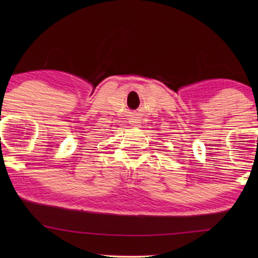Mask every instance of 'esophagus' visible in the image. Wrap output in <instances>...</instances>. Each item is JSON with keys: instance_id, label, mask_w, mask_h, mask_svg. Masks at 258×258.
Here are the masks:
<instances>
[{"instance_id": "obj_1", "label": "esophagus", "mask_w": 258, "mask_h": 258, "mask_svg": "<svg viewBox=\"0 0 258 258\" xmlns=\"http://www.w3.org/2000/svg\"><path fill=\"white\" fill-rule=\"evenodd\" d=\"M130 123L132 126H134V127H140L141 126V119H140L139 116H133L132 118H131Z\"/></svg>"}]
</instances>
